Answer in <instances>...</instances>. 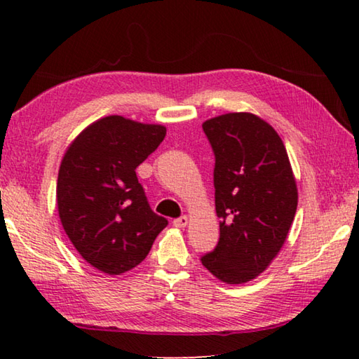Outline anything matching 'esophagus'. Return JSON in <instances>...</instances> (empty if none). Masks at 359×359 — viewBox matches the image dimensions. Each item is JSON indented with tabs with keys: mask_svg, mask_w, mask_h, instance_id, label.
Here are the masks:
<instances>
[{
	"mask_svg": "<svg viewBox=\"0 0 359 359\" xmlns=\"http://www.w3.org/2000/svg\"><path fill=\"white\" fill-rule=\"evenodd\" d=\"M172 223H174L175 228H185L187 224H188V218H187L185 215H182V217H179V218H175V220H174Z\"/></svg>",
	"mask_w": 359,
	"mask_h": 359,
	"instance_id": "esophagus-1",
	"label": "esophagus"
}]
</instances>
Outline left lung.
<instances>
[{"mask_svg": "<svg viewBox=\"0 0 359 359\" xmlns=\"http://www.w3.org/2000/svg\"><path fill=\"white\" fill-rule=\"evenodd\" d=\"M215 155L220 239L201 263L222 282L258 277L280 252L297 208V188L280 136L264 120L233 112L205 120Z\"/></svg>", "mask_w": 359, "mask_h": 359, "instance_id": "8db88e82", "label": "left lung"}]
</instances>
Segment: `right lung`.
I'll list each match as a JSON object with an SVG mask.
<instances>
[{
    "label": "right lung",
    "mask_w": 359,
    "mask_h": 359,
    "mask_svg": "<svg viewBox=\"0 0 359 359\" xmlns=\"http://www.w3.org/2000/svg\"><path fill=\"white\" fill-rule=\"evenodd\" d=\"M166 136L161 125L109 115L66 150L58 171L60 220L81 257L118 276L147 257L168 220L150 209L136 168Z\"/></svg>",
    "instance_id": "add662e5"
}]
</instances>
